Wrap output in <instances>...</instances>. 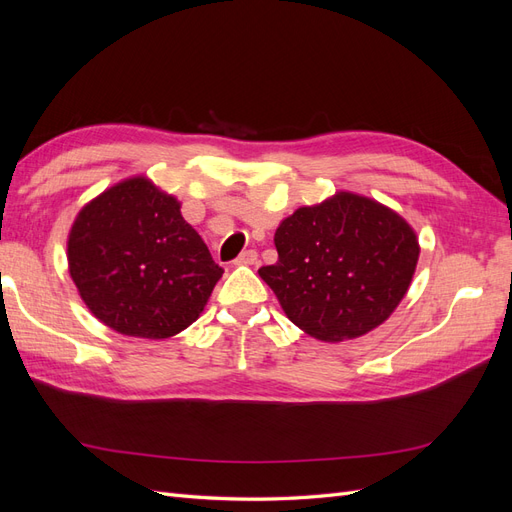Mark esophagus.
Segmentation results:
<instances>
[{
  "label": "esophagus",
  "instance_id": "34e87169",
  "mask_svg": "<svg viewBox=\"0 0 512 512\" xmlns=\"http://www.w3.org/2000/svg\"><path fill=\"white\" fill-rule=\"evenodd\" d=\"M258 260V252L256 250H245L239 254V258L235 260V265H254Z\"/></svg>",
  "mask_w": 512,
  "mask_h": 512
}]
</instances>
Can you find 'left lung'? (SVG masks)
<instances>
[{
    "label": "left lung",
    "instance_id": "left-lung-1",
    "mask_svg": "<svg viewBox=\"0 0 512 512\" xmlns=\"http://www.w3.org/2000/svg\"><path fill=\"white\" fill-rule=\"evenodd\" d=\"M277 262L258 273L286 316L322 342L376 329L404 299L418 241L404 218L342 192L301 207L275 230Z\"/></svg>",
    "mask_w": 512,
    "mask_h": 512
}]
</instances>
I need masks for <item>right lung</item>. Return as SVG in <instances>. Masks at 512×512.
<instances>
[{
	"instance_id": "obj_1",
	"label": "right lung",
	"mask_w": 512,
	"mask_h": 512,
	"mask_svg": "<svg viewBox=\"0 0 512 512\" xmlns=\"http://www.w3.org/2000/svg\"><path fill=\"white\" fill-rule=\"evenodd\" d=\"M68 265L91 314L145 339L188 329L224 273L177 200L145 177L117 183L81 209Z\"/></svg>"
}]
</instances>
